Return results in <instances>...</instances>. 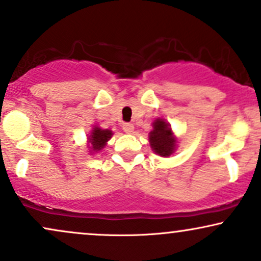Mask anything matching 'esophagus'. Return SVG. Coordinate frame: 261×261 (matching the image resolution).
I'll return each mask as SVG.
<instances>
[{"label": "esophagus", "mask_w": 261, "mask_h": 261, "mask_svg": "<svg viewBox=\"0 0 261 261\" xmlns=\"http://www.w3.org/2000/svg\"><path fill=\"white\" fill-rule=\"evenodd\" d=\"M122 130H124L125 133H127V134L133 133V131H134V124H131V122H124V124H122Z\"/></svg>", "instance_id": "1"}]
</instances>
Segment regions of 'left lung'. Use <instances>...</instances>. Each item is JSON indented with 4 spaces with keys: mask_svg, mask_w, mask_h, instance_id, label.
Returning <instances> with one entry per match:
<instances>
[{
    "mask_svg": "<svg viewBox=\"0 0 261 261\" xmlns=\"http://www.w3.org/2000/svg\"><path fill=\"white\" fill-rule=\"evenodd\" d=\"M150 147L156 154L169 156L174 152L175 139L172 137L171 128L163 119H156L153 122V130L149 134Z\"/></svg>",
    "mask_w": 261,
    "mask_h": 261,
    "instance_id": "1",
    "label": "left lung"
}]
</instances>
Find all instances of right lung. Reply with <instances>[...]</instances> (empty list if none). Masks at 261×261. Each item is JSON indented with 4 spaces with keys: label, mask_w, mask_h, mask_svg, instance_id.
<instances>
[{
    "label": "right lung",
    "mask_w": 261,
    "mask_h": 261,
    "mask_svg": "<svg viewBox=\"0 0 261 261\" xmlns=\"http://www.w3.org/2000/svg\"><path fill=\"white\" fill-rule=\"evenodd\" d=\"M112 131L111 130H102L99 127H95L92 130V134L90 136V142L92 146L93 150H100L103 147L106 146L107 141L112 137Z\"/></svg>",
    "instance_id": "1"
}]
</instances>
